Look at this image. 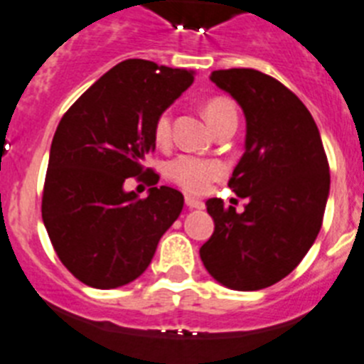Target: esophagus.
Masks as SVG:
<instances>
[{
    "instance_id": "obj_1",
    "label": "esophagus",
    "mask_w": 364,
    "mask_h": 364,
    "mask_svg": "<svg viewBox=\"0 0 364 364\" xmlns=\"http://www.w3.org/2000/svg\"><path fill=\"white\" fill-rule=\"evenodd\" d=\"M185 203L188 208H205L203 201L198 200V198H192V196H186Z\"/></svg>"
}]
</instances>
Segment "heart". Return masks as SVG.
<instances>
[{
    "label": "heart",
    "instance_id": "heart-1",
    "mask_svg": "<svg viewBox=\"0 0 364 364\" xmlns=\"http://www.w3.org/2000/svg\"><path fill=\"white\" fill-rule=\"evenodd\" d=\"M203 115L213 129H220L221 126L229 122H238V112L235 102L227 97H213L203 106ZM170 128H172V112L164 109L157 115L154 122V139L156 143L166 144L170 139ZM166 178L173 181L183 191L191 194H203L210 183L223 173L221 163L214 159H203L196 156H178L176 159L166 164Z\"/></svg>",
    "mask_w": 364,
    "mask_h": 364
}]
</instances>
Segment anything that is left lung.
Instances as JSON below:
<instances>
[{
	"label": "left lung",
	"instance_id": "8db88e82",
	"mask_svg": "<svg viewBox=\"0 0 364 364\" xmlns=\"http://www.w3.org/2000/svg\"><path fill=\"white\" fill-rule=\"evenodd\" d=\"M210 80L245 115V151L229 186L243 213L210 198L214 232L200 249L205 269L236 291L264 289L291 273L314 245L330 194V166L308 107L257 69H220Z\"/></svg>",
	"mask_w": 364,
	"mask_h": 364
}]
</instances>
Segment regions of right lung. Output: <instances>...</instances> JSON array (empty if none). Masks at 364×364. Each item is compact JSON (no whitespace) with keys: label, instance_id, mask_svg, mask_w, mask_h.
<instances>
[{"label":"right lung","instance_id":"right-lung-1","mask_svg":"<svg viewBox=\"0 0 364 364\" xmlns=\"http://www.w3.org/2000/svg\"><path fill=\"white\" fill-rule=\"evenodd\" d=\"M194 71L129 58L95 82L62 117L53 137L42 218L62 264L86 286L113 289L146 271L161 236L183 210V194L144 168L156 150L154 122L192 86Z\"/></svg>","mask_w":364,"mask_h":364}]
</instances>
